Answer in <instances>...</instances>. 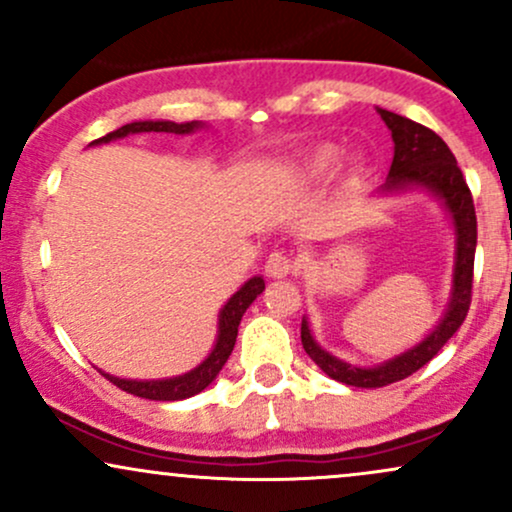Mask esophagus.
I'll use <instances>...</instances> for the list:
<instances>
[{
    "instance_id": "1",
    "label": "esophagus",
    "mask_w": 512,
    "mask_h": 512,
    "mask_svg": "<svg viewBox=\"0 0 512 512\" xmlns=\"http://www.w3.org/2000/svg\"><path fill=\"white\" fill-rule=\"evenodd\" d=\"M264 272H267V276H272V279H284V276L296 272V262L291 257H286L284 252H272L267 257V264H264Z\"/></svg>"
}]
</instances>
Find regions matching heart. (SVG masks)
Masks as SVG:
<instances>
[{
  "mask_svg": "<svg viewBox=\"0 0 512 512\" xmlns=\"http://www.w3.org/2000/svg\"><path fill=\"white\" fill-rule=\"evenodd\" d=\"M342 161V146L332 142H322L305 146L296 156L279 170V182L289 190H308L320 185L334 173V168ZM351 173H358V163H351Z\"/></svg>",
  "mask_w": 512,
  "mask_h": 512,
  "instance_id": "heart-1",
  "label": "heart"
}]
</instances>
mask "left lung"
<instances>
[{"label": "left lung", "instance_id": "obj_1", "mask_svg": "<svg viewBox=\"0 0 512 512\" xmlns=\"http://www.w3.org/2000/svg\"><path fill=\"white\" fill-rule=\"evenodd\" d=\"M375 110H378V115L383 117L387 129H390L392 142H395V156H392L387 180L373 195L399 197L426 192L428 197L436 199L440 209L448 216L452 236H455V260H452L450 298L436 327L421 342L404 349L402 354L375 363V366H358V363L344 361V358L334 356L332 351L322 349L313 330H310L308 317H303L301 342L305 354L313 358L315 366L325 375H330L332 380H337V383L368 387V390L370 387L392 385L416 373L419 368H424L443 349L452 334L460 330L464 317H467L469 303H472V272L474 252H477V214H474V202L448 144L436 132L419 125V122L390 113L385 108Z\"/></svg>", "mask_w": 512, "mask_h": 512}]
</instances>
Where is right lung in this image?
<instances>
[{
  "label": "right lung",
  "instance_id": "add662e5",
  "mask_svg": "<svg viewBox=\"0 0 512 512\" xmlns=\"http://www.w3.org/2000/svg\"><path fill=\"white\" fill-rule=\"evenodd\" d=\"M207 127V122L192 120V122H170V120H137L122 125L115 132L105 134V137L96 139L88 146L108 144L115 139H125L129 134H142V132H166V134H192L199 129ZM264 291V279L260 274L250 276L240 289L223 303L219 310V322H216V339L214 346L202 363H197L195 368L187 370L182 375H173V378H158V380H132V378H120V375H110L105 370L98 368V373L105 375L110 383L120 387V390L129 392V395H137L144 399H156V402H178V399L195 397L202 390L214 383L216 375L221 373V368L226 366L228 356H231L233 346H236L238 337V325L243 320L245 310L255 303V298Z\"/></svg>",
  "mask_w": 512,
  "mask_h": 512
}]
</instances>
